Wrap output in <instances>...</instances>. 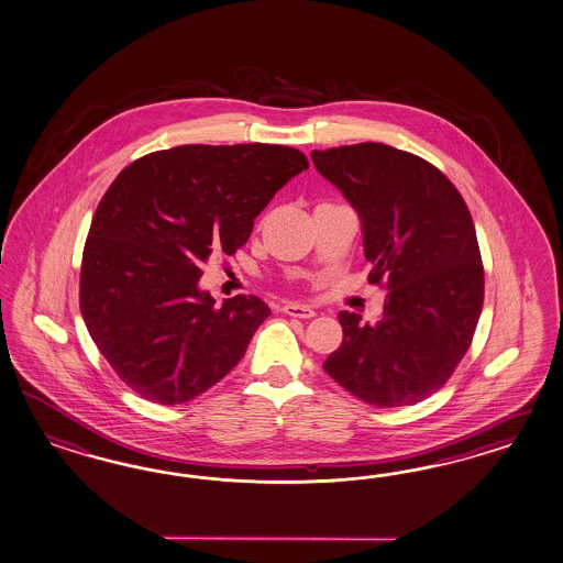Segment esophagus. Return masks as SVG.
<instances>
[{
	"label": "esophagus",
	"instance_id": "obj_1",
	"mask_svg": "<svg viewBox=\"0 0 563 563\" xmlns=\"http://www.w3.org/2000/svg\"><path fill=\"white\" fill-rule=\"evenodd\" d=\"M283 313L292 316V318H313L316 311L309 306H301V303H287L283 306Z\"/></svg>",
	"mask_w": 563,
	"mask_h": 563
}]
</instances>
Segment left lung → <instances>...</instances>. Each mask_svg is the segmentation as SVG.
<instances>
[{
	"label": "left lung",
	"mask_w": 563,
	"mask_h": 563,
	"mask_svg": "<svg viewBox=\"0 0 563 563\" xmlns=\"http://www.w3.org/2000/svg\"><path fill=\"white\" fill-rule=\"evenodd\" d=\"M316 169L357 210L369 283L386 278L375 324L341 311L342 344L325 374L374 407H405L440 390L468 351L485 276L461 191L417 154L386 144L313 151Z\"/></svg>",
	"instance_id": "obj_1"
}]
</instances>
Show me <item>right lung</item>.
I'll return each mask as SVG.
<instances>
[{
  "mask_svg": "<svg viewBox=\"0 0 563 563\" xmlns=\"http://www.w3.org/2000/svg\"><path fill=\"white\" fill-rule=\"evenodd\" d=\"M306 154L280 144H188L146 154L104 191L80 271L86 328L121 382L156 405L212 388L247 351L271 307H221L198 287L212 252L233 256Z\"/></svg>",
  "mask_w": 563,
  "mask_h": 563,
  "instance_id": "1",
  "label": "right lung"
}]
</instances>
